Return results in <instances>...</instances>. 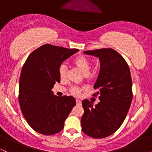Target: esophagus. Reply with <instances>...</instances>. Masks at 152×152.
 Wrapping results in <instances>:
<instances>
[{"mask_svg":"<svg viewBox=\"0 0 152 152\" xmlns=\"http://www.w3.org/2000/svg\"><path fill=\"white\" fill-rule=\"evenodd\" d=\"M76 104H77L78 105H81V100H79V99H76Z\"/></svg>","mask_w":152,"mask_h":152,"instance_id":"1","label":"esophagus"}]
</instances>
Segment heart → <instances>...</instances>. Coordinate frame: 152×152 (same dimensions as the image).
<instances>
[{
    "label": "heart",
    "mask_w": 152,
    "mask_h": 152,
    "mask_svg": "<svg viewBox=\"0 0 152 152\" xmlns=\"http://www.w3.org/2000/svg\"><path fill=\"white\" fill-rule=\"evenodd\" d=\"M73 64L84 74L86 76H88V72L91 69V63L86 57L83 56H78L73 59ZM58 74L61 79H64L67 75V68L64 64H61L58 69ZM82 91V88L78 86H74L71 88V92L73 95L79 96Z\"/></svg>",
    "instance_id": "obj_1"
}]
</instances>
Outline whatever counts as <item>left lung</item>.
Returning a JSON list of instances; mask_svg holds the SVG:
<instances>
[{"mask_svg": "<svg viewBox=\"0 0 152 152\" xmlns=\"http://www.w3.org/2000/svg\"><path fill=\"white\" fill-rule=\"evenodd\" d=\"M83 53L100 61V71L94 86L97 91L93 94L99 96L100 102L95 106L87 99L82 102V131L91 137L102 139L116 132L126 118L133 97L132 76L125 59L112 48Z\"/></svg>", "mask_w": 152, "mask_h": 152, "instance_id": "left-lung-1", "label": "left lung"}]
</instances>
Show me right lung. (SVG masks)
Instances as JSON below:
<instances>
[{
	"mask_svg": "<svg viewBox=\"0 0 152 152\" xmlns=\"http://www.w3.org/2000/svg\"><path fill=\"white\" fill-rule=\"evenodd\" d=\"M78 49L44 44L26 59L19 80V104L28 124L33 129L53 135L64 126L76 100L73 96H56L51 89L60 83L58 69Z\"/></svg>",
	"mask_w": 152,
	"mask_h": 152,
	"instance_id": "1",
	"label": "right lung"
}]
</instances>
